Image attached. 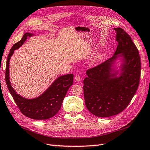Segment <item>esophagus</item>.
Returning a JSON list of instances; mask_svg holds the SVG:
<instances>
[{
  "label": "esophagus",
  "mask_w": 150,
  "mask_h": 150,
  "mask_svg": "<svg viewBox=\"0 0 150 150\" xmlns=\"http://www.w3.org/2000/svg\"><path fill=\"white\" fill-rule=\"evenodd\" d=\"M75 80L76 81H79L81 80V77L79 75H76L75 77Z\"/></svg>",
  "instance_id": "1"
}]
</instances>
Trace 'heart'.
Returning a JSON list of instances; mask_svg holds the SVG:
<instances>
[{"label":"heart","instance_id":"heart-1","mask_svg":"<svg viewBox=\"0 0 150 150\" xmlns=\"http://www.w3.org/2000/svg\"><path fill=\"white\" fill-rule=\"evenodd\" d=\"M100 58V56H96V57L94 58V61H98L99 60V59Z\"/></svg>","mask_w":150,"mask_h":150}]
</instances>
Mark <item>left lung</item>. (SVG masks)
Instances as JSON below:
<instances>
[{
    "label": "left lung",
    "instance_id": "obj_1",
    "mask_svg": "<svg viewBox=\"0 0 150 150\" xmlns=\"http://www.w3.org/2000/svg\"><path fill=\"white\" fill-rule=\"evenodd\" d=\"M118 42L114 56L86 71L83 81L85 104L94 116L106 117L119 114L128 106L138 88L141 61L138 50L130 36L115 28ZM121 53L124 64L119 77L111 73L113 62Z\"/></svg>",
    "mask_w": 150,
    "mask_h": 150
}]
</instances>
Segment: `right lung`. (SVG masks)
Instances as JSON below:
<instances>
[{"label":"right lung","instance_id":"obj_1","mask_svg":"<svg viewBox=\"0 0 150 150\" xmlns=\"http://www.w3.org/2000/svg\"><path fill=\"white\" fill-rule=\"evenodd\" d=\"M33 34L25 33L21 40L12 46L7 57L6 68V82L7 88L21 112L26 117L36 120L49 119L55 116L61 109L62 103L69 87L73 83V74L59 77L42 94L37 98L28 99L17 94L9 80V61L14 50L19 49L28 37Z\"/></svg>","mask_w":150,"mask_h":150}]
</instances>
